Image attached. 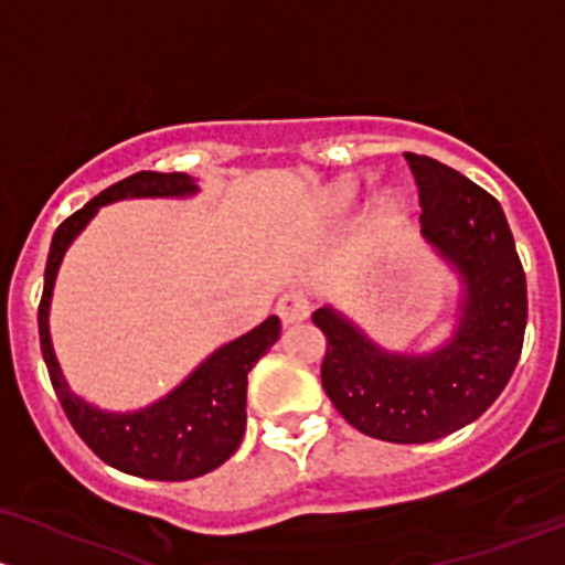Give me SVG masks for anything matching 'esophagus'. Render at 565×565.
Wrapping results in <instances>:
<instances>
[{
    "instance_id": "obj_1",
    "label": "esophagus",
    "mask_w": 565,
    "mask_h": 565,
    "mask_svg": "<svg viewBox=\"0 0 565 565\" xmlns=\"http://www.w3.org/2000/svg\"><path fill=\"white\" fill-rule=\"evenodd\" d=\"M277 312L285 323H299L310 316V299H307L305 290H288L277 301Z\"/></svg>"
}]
</instances>
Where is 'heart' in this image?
<instances>
[{"label": "heart", "mask_w": 565, "mask_h": 565, "mask_svg": "<svg viewBox=\"0 0 565 565\" xmlns=\"http://www.w3.org/2000/svg\"><path fill=\"white\" fill-rule=\"evenodd\" d=\"M362 188H364L362 177H356V173H345V177H340L337 182H331L329 188H326L323 193L326 206L331 209L351 206V203L359 198V193H362ZM377 209H381V214H386V217H397V214L403 212V201H399L397 195L386 193L381 195V201H377Z\"/></svg>", "instance_id": "1"}]
</instances>
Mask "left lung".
Listing matches in <instances>:
<instances>
[{"label": "left lung", "instance_id": "8db88e82", "mask_svg": "<svg viewBox=\"0 0 565 565\" xmlns=\"http://www.w3.org/2000/svg\"><path fill=\"white\" fill-rule=\"evenodd\" d=\"M422 203V236L462 282L457 326L429 353H392L342 312L321 307V381L340 416L388 444H429L476 422L503 392L522 353L527 285L500 203L468 177L405 152Z\"/></svg>", "mask_w": 565, "mask_h": 565}]
</instances>
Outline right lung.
Masks as SVG:
<instances>
[{
    "instance_id": "right-lung-1",
    "label": "right lung",
    "mask_w": 565,
    "mask_h": 565,
    "mask_svg": "<svg viewBox=\"0 0 565 565\" xmlns=\"http://www.w3.org/2000/svg\"><path fill=\"white\" fill-rule=\"evenodd\" d=\"M195 193L198 184L188 173L138 171L92 198L84 209L70 214L51 239L43 299L38 310L40 348H43L51 386L75 433L110 468L152 481L198 479L220 468L239 449L247 427V372L277 342L280 318L269 316L253 331L217 348L171 394L143 411L110 413L70 392L51 345V294L67 247L95 217L97 209L125 198H184Z\"/></svg>"
}]
</instances>
